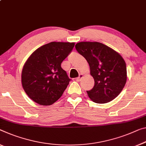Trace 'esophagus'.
<instances>
[{
	"label": "esophagus",
	"mask_w": 146,
	"mask_h": 146,
	"mask_svg": "<svg viewBox=\"0 0 146 146\" xmlns=\"http://www.w3.org/2000/svg\"><path fill=\"white\" fill-rule=\"evenodd\" d=\"M83 74H80L79 75V76H78V77L77 78V79H76V80L77 81H78V82H80V81H81V80H82V78H83Z\"/></svg>",
	"instance_id": "34e87169"
}]
</instances>
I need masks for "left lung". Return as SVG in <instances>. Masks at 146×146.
<instances>
[{"label":"left lung","mask_w":146,"mask_h":146,"mask_svg":"<svg viewBox=\"0 0 146 146\" xmlns=\"http://www.w3.org/2000/svg\"><path fill=\"white\" fill-rule=\"evenodd\" d=\"M75 48L89 64L95 86L87 91L94 102L111 101L123 90L127 82V66L117 52L100 42H82Z\"/></svg>","instance_id":"obj_1"}]
</instances>
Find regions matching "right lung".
<instances>
[{"label":"right lung","instance_id":"add662e5","mask_svg":"<svg viewBox=\"0 0 146 146\" xmlns=\"http://www.w3.org/2000/svg\"><path fill=\"white\" fill-rule=\"evenodd\" d=\"M74 47V43L52 42L38 48L29 57L22 70L21 82L33 101L48 106L62 96L71 79L60 64Z\"/></svg>","mask_w":146,"mask_h":146}]
</instances>
